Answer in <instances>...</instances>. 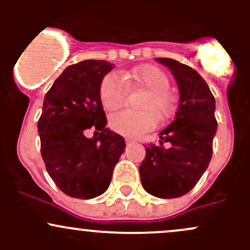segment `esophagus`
Masks as SVG:
<instances>
[{
    "label": "esophagus",
    "mask_w": 250,
    "mask_h": 250,
    "mask_svg": "<svg viewBox=\"0 0 250 250\" xmlns=\"http://www.w3.org/2000/svg\"><path fill=\"white\" fill-rule=\"evenodd\" d=\"M125 144H127V145H129V144H132L133 141H134V140H133V139H129V138H127V139H125Z\"/></svg>",
    "instance_id": "esophagus-1"
}]
</instances>
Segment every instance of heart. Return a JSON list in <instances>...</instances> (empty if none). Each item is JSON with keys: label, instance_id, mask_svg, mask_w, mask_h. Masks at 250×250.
Here are the masks:
<instances>
[{"label": "heart", "instance_id": "heart-1", "mask_svg": "<svg viewBox=\"0 0 250 250\" xmlns=\"http://www.w3.org/2000/svg\"><path fill=\"white\" fill-rule=\"evenodd\" d=\"M127 87H143L148 90L140 105L144 110H125L111 116L109 125L113 132L125 137H140L156 127L157 118L166 121L173 115L175 99L168 89L169 78L161 69L153 65H145L123 72L122 78L116 74H107L99 87V98L104 109H120L127 99Z\"/></svg>", "mask_w": 250, "mask_h": 250}]
</instances>
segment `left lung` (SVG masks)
Wrapping results in <instances>:
<instances>
[{
    "mask_svg": "<svg viewBox=\"0 0 250 250\" xmlns=\"http://www.w3.org/2000/svg\"><path fill=\"white\" fill-rule=\"evenodd\" d=\"M172 70L180 92L175 120L160 133L161 146H145L139 167L146 192L160 198H175L192 190L208 168L216 132L215 99L206 81L185 64L160 58ZM168 142L171 146H163Z\"/></svg>",
    "mask_w": 250,
    "mask_h": 250,
    "instance_id": "1",
    "label": "left lung"
}]
</instances>
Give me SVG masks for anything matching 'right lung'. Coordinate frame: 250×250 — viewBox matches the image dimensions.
<instances>
[{"instance_id":"1","label":"right lung","mask_w":250,"mask_h":250,"mask_svg":"<svg viewBox=\"0 0 250 250\" xmlns=\"http://www.w3.org/2000/svg\"><path fill=\"white\" fill-rule=\"evenodd\" d=\"M113 65L83 60L70 65L44 95L39 128L41 155L55 185L70 197L89 200L109 188L125 139L107 129L100 82ZM89 129L101 132L88 140Z\"/></svg>"}]
</instances>
